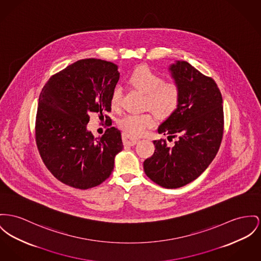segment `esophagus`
<instances>
[{
    "mask_svg": "<svg viewBox=\"0 0 261 261\" xmlns=\"http://www.w3.org/2000/svg\"><path fill=\"white\" fill-rule=\"evenodd\" d=\"M122 141H123V144H124V145L133 146V145L137 144V142L139 141V139L133 138V137L127 136V135H122Z\"/></svg>",
    "mask_w": 261,
    "mask_h": 261,
    "instance_id": "esophagus-1",
    "label": "esophagus"
}]
</instances>
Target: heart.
<instances>
[{"label":"heart","instance_id":"obj_1","mask_svg":"<svg viewBox=\"0 0 261 261\" xmlns=\"http://www.w3.org/2000/svg\"><path fill=\"white\" fill-rule=\"evenodd\" d=\"M127 83L130 87L144 94L145 108L153 111L161 119L169 118L173 115L180 103V89L174 82H165L151 69L140 66L134 70ZM122 89L116 87L111 95L110 103L113 109H119L121 105ZM155 123L154 117L149 113L127 114L122 117L118 125L122 132L129 136H139L146 128Z\"/></svg>","mask_w":261,"mask_h":261}]
</instances>
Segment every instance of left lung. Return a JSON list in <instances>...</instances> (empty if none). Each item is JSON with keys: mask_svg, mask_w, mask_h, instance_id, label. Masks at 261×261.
<instances>
[{"mask_svg": "<svg viewBox=\"0 0 261 261\" xmlns=\"http://www.w3.org/2000/svg\"><path fill=\"white\" fill-rule=\"evenodd\" d=\"M169 70L180 89V103L158 133L176 139L154 140L152 156L143 162L146 176L161 187L173 189L189 184L203 173L220 148L224 133L223 98L215 80L186 61Z\"/></svg>", "mask_w": 261, "mask_h": 261, "instance_id": "obj_1", "label": "left lung"}]
</instances>
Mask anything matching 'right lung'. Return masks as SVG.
<instances>
[{
  "label": "right lung",
  "mask_w": 261,
  "mask_h": 261,
  "mask_svg": "<svg viewBox=\"0 0 261 261\" xmlns=\"http://www.w3.org/2000/svg\"><path fill=\"white\" fill-rule=\"evenodd\" d=\"M120 79L118 66L101 59L78 60L54 74L39 95L35 140L41 159L60 182L85 190L103 183L122 151L121 132L112 126L100 138L87 129L91 113L104 120ZM106 117V122L110 119ZM112 124V123H111Z\"/></svg>",
  "instance_id": "obj_1"
}]
</instances>
